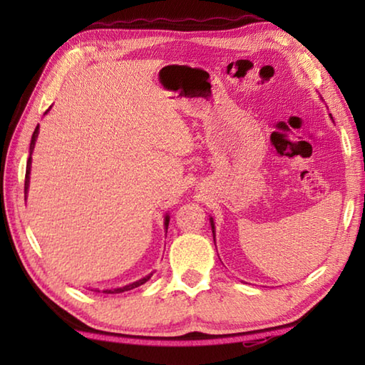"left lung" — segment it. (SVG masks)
Returning <instances> with one entry per match:
<instances>
[{"mask_svg":"<svg viewBox=\"0 0 365 365\" xmlns=\"http://www.w3.org/2000/svg\"><path fill=\"white\" fill-rule=\"evenodd\" d=\"M211 228H212V233H214V228L215 227H214V220L212 219H211ZM214 243H215V235H214Z\"/></svg>","mask_w":365,"mask_h":365,"instance_id":"8db88e82","label":"left lung"}]
</instances>
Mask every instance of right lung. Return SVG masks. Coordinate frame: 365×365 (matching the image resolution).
<instances>
[{
	"label": "right lung",
	"instance_id": "1",
	"mask_svg": "<svg viewBox=\"0 0 365 365\" xmlns=\"http://www.w3.org/2000/svg\"><path fill=\"white\" fill-rule=\"evenodd\" d=\"M48 110H49V109H48ZM48 110H46V113H48ZM46 113H45V114H46ZM36 138H38V125H36L35 132H34V135H32V141H30V156H32V151H34V148H35V141H36ZM30 164H32V158H29V160H27V170H26V185H24V191H26V195H27V190H29V182H30ZM168 227H169V215H165V219H164V228H165V232H168ZM151 275H153V274L146 275V277H143V279H140V280L133 282V283H128V285L122 287V288L104 289L103 293H123V292H128V289H133V288H137V287H140V285H143V283H146L148 280L151 279Z\"/></svg>",
	"mask_w": 365,
	"mask_h": 365
}]
</instances>
